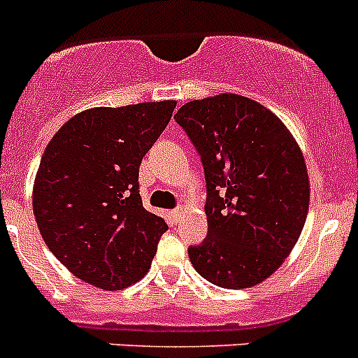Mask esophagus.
I'll return each instance as SVG.
<instances>
[{"label":"esophagus","mask_w":358,"mask_h":358,"mask_svg":"<svg viewBox=\"0 0 358 358\" xmlns=\"http://www.w3.org/2000/svg\"><path fill=\"white\" fill-rule=\"evenodd\" d=\"M182 213H185V208H177V209H173V211H170V215H172V218H173V222H181V218H182Z\"/></svg>","instance_id":"34e87169"}]
</instances>
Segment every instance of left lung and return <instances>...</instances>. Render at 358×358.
Instances as JSON below:
<instances>
[{"instance_id": "8db88e82", "label": "left lung", "mask_w": 358, "mask_h": 358, "mask_svg": "<svg viewBox=\"0 0 358 358\" xmlns=\"http://www.w3.org/2000/svg\"><path fill=\"white\" fill-rule=\"evenodd\" d=\"M201 154L208 238L188 248L206 280L225 289L261 284L306 225L309 176L300 147L268 108L238 94L189 101L176 113Z\"/></svg>"}]
</instances>
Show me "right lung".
<instances>
[{
	"mask_svg": "<svg viewBox=\"0 0 358 358\" xmlns=\"http://www.w3.org/2000/svg\"><path fill=\"white\" fill-rule=\"evenodd\" d=\"M176 104L85 110L42 154L34 185L38 231L72 275L99 289H124L143 278L169 229L143 208L138 170Z\"/></svg>",
	"mask_w": 358,
	"mask_h": 358,
	"instance_id": "right-lung-1",
	"label": "right lung"
}]
</instances>
